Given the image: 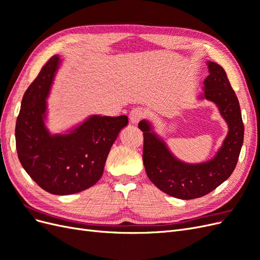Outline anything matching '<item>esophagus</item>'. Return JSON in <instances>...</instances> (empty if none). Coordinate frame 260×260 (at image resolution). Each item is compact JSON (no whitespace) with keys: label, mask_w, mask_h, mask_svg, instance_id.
I'll list each match as a JSON object with an SVG mask.
<instances>
[{"label":"esophagus","mask_w":260,"mask_h":260,"mask_svg":"<svg viewBox=\"0 0 260 260\" xmlns=\"http://www.w3.org/2000/svg\"><path fill=\"white\" fill-rule=\"evenodd\" d=\"M145 115H146V113H145V111H144L142 107L133 108L132 111L130 112V115H129L131 123L138 124L145 117Z\"/></svg>","instance_id":"1"}]
</instances>
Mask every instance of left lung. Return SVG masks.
<instances>
[{"instance_id":"1","label":"left lung","mask_w":260,"mask_h":260,"mask_svg":"<svg viewBox=\"0 0 260 260\" xmlns=\"http://www.w3.org/2000/svg\"><path fill=\"white\" fill-rule=\"evenodd\" d=\"M208 68L204 96L215 102L229 124V133L214 159L199 165L181 162L151 132V125L145 120L139 122L143 131V164L148 179L160 191L181 200L202 198L224 182L237 166L243 144L244 124L239 100L223 68L214 61L208 62Z\"/></svg>"}]
</instances>
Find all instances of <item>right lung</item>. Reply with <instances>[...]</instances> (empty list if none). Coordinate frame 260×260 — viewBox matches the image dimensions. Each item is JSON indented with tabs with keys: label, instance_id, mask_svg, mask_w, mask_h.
Wrapping results in <instances>:
<instances>
[{
	"label": "right lung",
	"instance_id": "right-lung-1",
	"mask_svg": "<svg viewBox=\"0 0 260 260\" xmlns=\"http://www.w3.org/2000/svg\"><path fill=\"white\" fill-rule=\"evenodd\" d=\"M58 56H52L23 94L15 137L18 158L35 182L51 194L81 192L103 175L105 161L127 116L89 118L67 136H50L43 117Z\"/></svg>",
	"mask_w": 260,
	"mask_h": 260
}]
</instances>
